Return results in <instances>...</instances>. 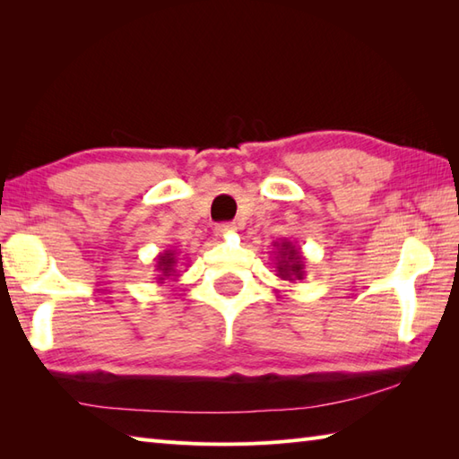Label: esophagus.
Wrapping results in <instances>:
<instances>
[{"label":"esophagus","mask_w":459,"mask_h":459,"mask_svg":"<svg viewBox=\"0 0 459 459\" xmlns=\"http://www.w3.org/2000/svg\"><path fill=\"white\" fill-rule=\"evenodd\" d=\"M217 235L219 237H224V235H230V232H235V224L232 222H221V224H217Z\"/></svg>","instance_id":"esophagus-1"}]
</instances>
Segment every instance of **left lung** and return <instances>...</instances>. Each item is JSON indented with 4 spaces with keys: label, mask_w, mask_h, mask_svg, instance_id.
<instances>
[{
    "label": "left lung",
    "mask_w": 459,
    "mask_h": 459,
    "mask_svg": "<svg viewBox=\"0 0 459 459\" xmlns=\"http://www.w3.org/2000/svg\"><path fill=\"white\" fill-rule=\"evenodd\" d=\"M276 247V256H274V264L276 272L281 280L288 281H296V280H304L306 276V258L301 255V250L290 240H280L274 242Z\"/></svg>",
    "instance_id": "1"
}]
</instances>
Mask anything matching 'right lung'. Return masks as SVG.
Wrapping results in <instances>:
<instances>
[{"mask_svg":"<svg viewBox=\"0 0 459 459\" xmlns=\"http://www.w3.org/2000/svg\"><path fill=\"white\" fill-rule=\"evenodd\" d=\"M178 256H175V250H165L161 255L155 258V270L160 272L158 274V284H165V280L171 278L175 280L178 274Z\"/></svg>","mask_w":459,"mask_h":459,"instance_id":"right-lung-1","label":"right lung"}]
</instances>
